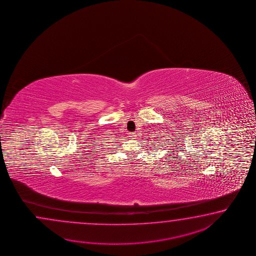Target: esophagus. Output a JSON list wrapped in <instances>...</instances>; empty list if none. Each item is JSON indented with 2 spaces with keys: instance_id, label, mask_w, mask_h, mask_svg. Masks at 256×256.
Returning <instances> with one entry per match:
<instances>
[{
  "instance_id": "1",
  "label": "esophagus",
  "mask_w": 256,
  "mask_h": 256,
  "mask_svg": "<svg viewBox=\"0 0 256 256\" xmlns=\"http://www.w3.org/2000/svg\"><path fill=\"white\" fill-rule=\"evenodd\" d=\"M129 137H130V139H136V132H130V134H129Z\"/></svg>"
}]
</instances>
